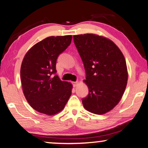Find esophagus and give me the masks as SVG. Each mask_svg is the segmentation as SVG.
Masks as SVG:
<instances>
[{
    "instance_id": "obj_1",
    "label": "esophagus",
    "mask_w": 148,
    "mask_h": 148,
    "mask_svg": "<svg viewBox=\"0 0 148 148\" xmlns=\"http://www.w3.org/2000/svg\"><path fill=\"white\" fill-rule=\"evenodd\" d=\"M72 84H73V86L74 87H75V86L77 85V84H78V82H77V81H76V82H73Z\"/></svg>"
}]
</instances>
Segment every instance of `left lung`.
Listing matches in <instances>:
<instances>
[{
    "label": "left lung",
    "mask_w": 148,
    "mask_h": 148,
    "mask_svg": "<svg viewBox=\"0 0 148 148\" xmlns=\"http://www.w3.org/2000/svg\"><path fill=\"white\" fill-rule=\"evenodd\" d=\"M86 72L89 92L84 108L95 114L111 111L119 102L128 80L124 56L113 41L94 34L73 36Z\"/></svg>",
    "instance_id": "8db88e82"
}]
</instances>
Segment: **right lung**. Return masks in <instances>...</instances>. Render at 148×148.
<instances>
[{
  "label": "right lung",
  "instance_id": "add662e5",
  "mask_svg": "<svg viewBox=\"0 0 148 148\" xmlns=\"http://www.w3.org/2000/svg\"><path fill=\"white\" fill-rule=\"evenodd\" d=\"M72 36L49 37L26 53L20 75L23 92L34 110L48 115L61 111L71 95L72 84L56 75L58 57L69 47Z\"/></svg>",
  "mask_w": 148,
  "mask_h": 148
}]
</instances>
